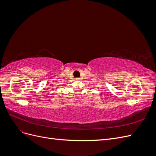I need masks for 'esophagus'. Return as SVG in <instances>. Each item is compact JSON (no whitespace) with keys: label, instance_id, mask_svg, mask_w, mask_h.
<instances>
[{"label":"esophagus","instance_id":"obj_1","mask_svg":"<svg viewBox=\"0 0 156 156\" xmlns=\"http://www.w3.org/2000/svg\"><path fill=\"white\" fill-rule=\"evenodd\" d=\"M75 80H76V81H79V80H81V78L76 77V78H75Z\"/></svg>","mask_w":156,"mask_h":156}]
</instances>
